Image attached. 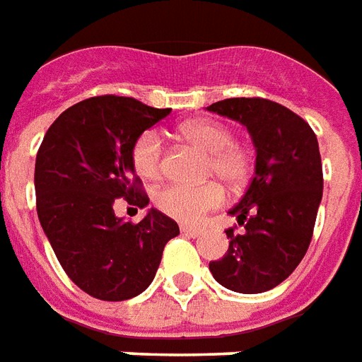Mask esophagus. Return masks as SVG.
<instances>
[{"mask_svg": "<svg viewBox=\"0 0 362 362\" xmlns=\"http://www.w3.org/2000/svg\"><path fill=\"white\" fill-rule=\"evenodd\" d=\"M180 230H182V234L192 235V238H197V235L203 232V228H199V226H188V224L180 226Z\"/></svg>", "mask_w": 362, "mask_h": 362, "instance_id": "34e87169", "label": "esophagus"}]
</instances>
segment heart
Wrapping results in <instances>:
<instances>
[{
  "label": "heart",
  "mask_w": 362,
  "mask_h": 362,
  "mask_svg": "<svg viewBox=\"0 0 362 362\" xmlns=\"http://www.w3.org/2000/svg\"><path fill=\"white\" fill-rule=\"evenodd\" d=\"M182 140L209 151L207 174L221 178L230 188H240L253 173V151L234 140V130L222 122L194 120L180 127ZM130 160L136 174L146 180H159L163 174V144L159 134L147 130L134 141ZM226 194L221 184L207 182L202 186L168 184L157 189L153 202L163 215L174 221L199 222L209 211H215L224 203Z\"/></svg>",
  "instance_id": "1"
}]
</instances>
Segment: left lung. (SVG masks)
Segmentation results:
<instances>
[{
	"label": "left lung",
	"mask_w": 362,
	"mask_h": 362,
	"mask_svg": "<svg viewBox=\"0 0 362 362\" xmlns=\"http://www.w3.org/2000/svg\"><path fill=\"white\" fill-rule=\"evenodd\" d=\"M207 109L245 124L257 149L255 176L230 211L243 232L226 230L228 253L209 269L228 290L263 293L290 276L313 240L324 184L317 134L264 98L222 99Z\"/></svg>",
	"instance_id": "8db88e82"
}]
</instances>
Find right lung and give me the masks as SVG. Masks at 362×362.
<instances>
[{"label": "right lung", "instance_id": "1", "mask_svg": "<svg viewBox=\"0 0 362 362\" xmlns=\"http://www.w3.org/2000/svg\"><path fill=\"white\" fill-rule=\"evenodd\" d=\"M168 115L134 98L95 95L63 111L42 140L34 168L40 224L66 276L95 299L141 293L167 242L180 234L157 209L140 222L115 215L122 202L136 211L149 203L130 153Z\"/></svg>", "mask_w": 362, "mask_h": 362}]
</instances>
